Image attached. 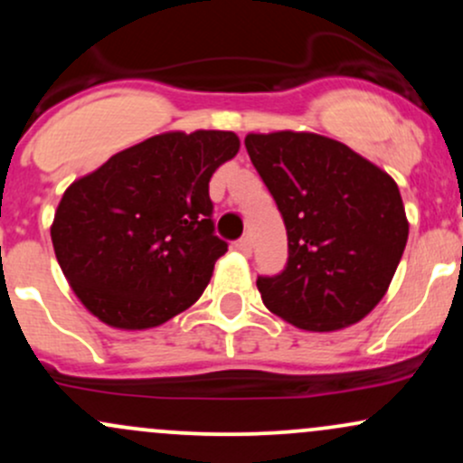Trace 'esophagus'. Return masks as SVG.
<instances>
[{
  "mask_svg": "<svg viewBox=\"0 0 463 463\" xmlns=\"http://www.w3.org/2000/svg\"><path fill=\"white\" fill-rule=\"evenodd\" d=\"M237 250H239V252H243V254L252 252V239H250V235L239 239V241H237Z\"/></svg>",
  "mask_w": 463,
  "mask_h": 463,
  "instance_id": "esophagus-1",
  "label": "esophagus"
}]
</instances>
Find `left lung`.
Returning <instances> with one entry per match:
<instances>
[{"instance_id":"8db88e82","label":"left lung","mask_w":463,"mask_h":463,"mask_svg":"<svg viewBox=\"0 0 463 463\" xmlns=\"http://www.w3.org/2000/svg\"><path fill=\"white\" fill-rule=\"evenodd\" d=\"M246 150L289 246L283 272L257 279L263 305L316 333L364 320L385 296L409 235L394 178L316 132H250Z\"/></svg>"}]
</instances>
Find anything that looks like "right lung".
Returning <instances> with one entry per match:
<instances>
[{"label":"right lung","mask_w":463,"mask_h":463,"mask_svg":"<svg viewBox=\"0 0 463 463\" xmlns=\"http://www.w3.org/2000/svg\"><path fill=\"white\" fill-rule=\"evenodd\" d=\"M237 152L235 132H163L69 184L52 243L98 320L143 331L200 298L228 250L213 232L209 180Z\"/></svg>","instance_id":"right-lung-1"}]
</instances>
